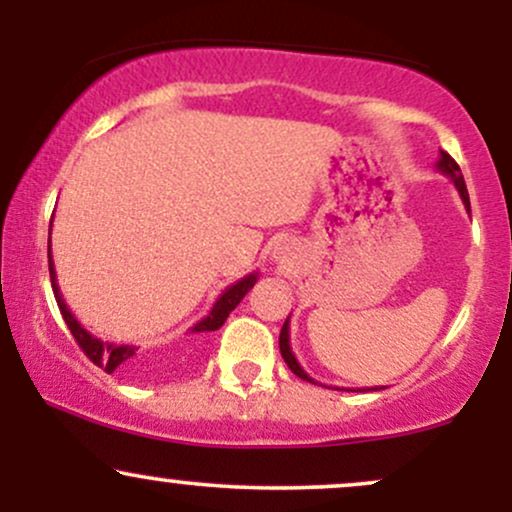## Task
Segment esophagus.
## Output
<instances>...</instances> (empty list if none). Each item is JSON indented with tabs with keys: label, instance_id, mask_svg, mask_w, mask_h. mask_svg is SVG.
<instances>
[{
	"label": "esophagus",
	"instance_id": "esophagus-1",
	"mask_svg": "<svg viewBox=\"0 0 512 512\" xmlns=\"http://www.w3.org/2000/svg\"><path fill=\"white\" fill-rule=\"evenodd\" d=\"M293 255V250H291V245L289 243H276L274 248H272V260L274 262H289V257Z\"/></svg>",
	"mask_w": 512,
	"mask_h": 512
}]
</instances>
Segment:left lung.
Returning <instances> with one entry per match:
<instances>
[{
	"label": "left lung",
	"instance_id": "1",
	"mask_svg": "<svg viewBox=\"0 0 512 512\" xmlns=\"http://www.w3.org/2000/svg\"><path fill=\"white\" fill-rule=\"evenodd\" d=\"M436 168L440 170V173L448 175V178L452 180V185H455V190L460 192L464 209H467V214H472V209H469L467 185H464V178H462V170H460V166H457V163L452 161V156H450V154H445V151H440V158H438ZM289 330H291V327H289V317H286L284 327H281V334H279V349H281V356H284L286 366L291 368V373H296L298 378H301V380H308V383H315V380L310 378L308 373H305L301 363H298L296 354H293V351H291V334H289ZM315 385H317V383H315ZM370 390H378V387H370Z\"/></svg>",
	"mask_w": 512,
	"mask_h": 512
}]
</instances>
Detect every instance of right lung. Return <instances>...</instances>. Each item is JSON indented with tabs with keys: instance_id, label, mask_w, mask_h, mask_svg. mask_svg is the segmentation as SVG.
Wrapping results in <instances>:
<instances>
[{
	"instance_id": "obj_1",
	"label": "right lung",
	"mask_w": 512,
	"mask_h": 512,
	"mask_svg": "<svg viewBox=\"0 0 512 512\" xmlns=\"http://www.w3.org/2000/svg\"><path fill=\"white\" fill-rule=\"evenodd\" d=\"M48 260H50V281H52V291H55V301H57V305H60V313L64 317V322H67L69 332L74 334L76 344L81 346V351H84V354L91 358L96 366H101L105 373H113L115 368H129V370L142 368L144 361L139 358V346L113 344V342H103V339L93 337V334L88 332L86 327L72 315V310L67 308V303H64V298L60 293V286H57V272H55V262H52L50 238H48ZM255 281H257V272H252L248 276H243L240 281H236V284L228 286V289L223 291L219 298H216V303L211 305L209 315L202 317L195 327H190V334H207V332L219 330L223 322H226V317L231 315V310L236 308V305L245 298V293L255 286Z\"/></svg>"
}]
</instances>
